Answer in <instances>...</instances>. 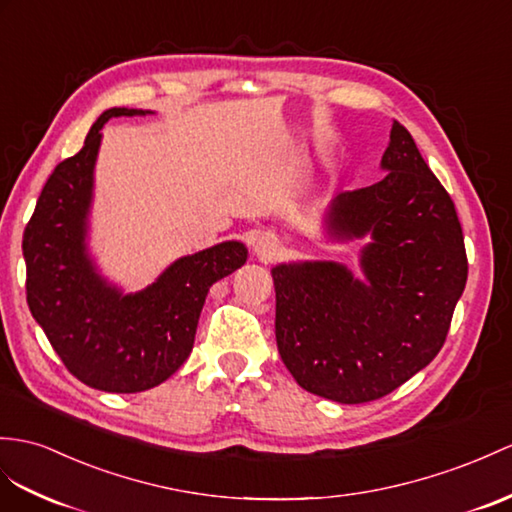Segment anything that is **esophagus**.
I'll return each mask as SVG.
<instances>
[{"mask_svg":"<svg viewBox=\"0 0 512 512\" xmlns=\"http://www.w3.org/2000/svg\"><path fill=\"white\" fill-rule=\"evenodd\" d=\"M252 247H254V254L260 258V260H271V258H276V254L280 252V243H278V239L273 234H269V232H263V234H256V239H254V243H252Z\"/></svg>","mask_w":512,"mask_h":512,"instance_id":"obj_1","label":"esophagus"}]
</instances>
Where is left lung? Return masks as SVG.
Returning <instances> with one entry per match:
<instances>
[{
  "instance_id": "1",
  "label": "left lung",
  "mask_w": 512,
  "mask_h": 512,
  "mask_svg": "<svg viewBox=\"0 0 512 512\" xmlns=\"http://www.w3.org/2000/svg\"><path fill=\"white\" fill-rule=\"evenodd\" d=\"M380 169V182L336 195L323 215L330 241L367 239L363 276L334 260L271 269L286 369L308 393L339 404L378 400L430 365L467 282L452 197L400 121Z\"/></svg>"
}]
</instances>
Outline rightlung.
<instances>
[{
    "instance_id": "obj_1",
    "label": "right lung",
    "mask_w": 512,
    "mask_h": 512,
    "mask_svg": "<svg viewBox=\"0 0 512 512\" xmlns=\"http://www.w3.org/2000/svg\"><path fill=\"white\" fill-rule=\"evenodd\" d=\"M134 115L152 110L99 115L80 152L45 182L23 232L32 317L73 376L106 393H141L171 378L193 350L210 286L247 260L241 241H223L173 260L136 293H123L99 273L89 230L102 128L112 117Z\"/></svg>"
}]
</instances>
